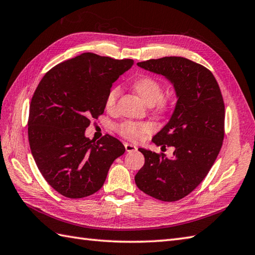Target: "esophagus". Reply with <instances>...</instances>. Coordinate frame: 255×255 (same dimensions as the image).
<instances>
[{"mask_svg": "<svg viewBox=\"0 0 255 255\" xmlns=\"http://www.w3.org/2000/svg\"><path fill=\"white\" fill-rule=\"evenodd\" d=\"M125 149H126L127 152H133V151H137V147L130 143H125Z\"/></svg>", "mask_w": 255, "mask_h": 255, "instance_id": "34e87169", "label": "esophagus"}]
</instances>
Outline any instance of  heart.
I'll use <instances>...</instances> for the list:
<instances>
[{
    "label": "heart",
    "mask_w": 255,
    "mask_h": 255,
    "mask_svg": "<svg viewBox=\"0 0 255 255\" xmlns=\"http://www.w3.org/2000/svg\"><path fill=\"white\" fill-rule=\"evenodd\" d=\"M132 89L141 99L151 105L152 112L156 115L164 116L171 112L172 99L169 95L163 94V85L158 79L151 75H140L132 81ZM119 96V89L114 86L107 92L104 101V106L107 112H113L116 107L117 99ZM116 131L125 139L130 141H140L147 134L153 131L152 124L142 122L126 121L116 126Z\"/></svg>",
    "instance_id": "1"
}]
</instances>
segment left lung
I'll list each match as a JSON object with an SVG mask.
<instances>
[{
	"instance_id": "1",
	"label": "left lung",
	"mask_w": 255,
	"mask_h": 255,
	"mask_svg": "<svg viewBox=\"0 0 255 255\" xmlns=\"http://www.w3.org/2000/svg\"><path fill=\"white\" fill-rule=\"evenodd\" d=\"M174 84L175 111L152 142L174 148L172 158L139 149L144 165L134 176L138 188L162 202H176L192 193L215 163L225 137V103L214 74L183 57H163L138 62Z\"/></svg>"
}]
</instances>
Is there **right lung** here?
<instances>
[{
    "mask_svg": "<svg viewBox=\"0 0 255 255\" xmlns=\"http://www.w3.org/2000/svg\"><path fill=\"white\" fill-rule=\"evenodd\" d=\"M132 63L85 52L57 64L38 84L29 107V145L41 175L62 196L96 193L124 154L118 139L106 133L95 142L84 131L104 113L107 92Z\"/></svg>",
    "mask_w": 255,
    "mask_h": 255,
    "instance_id": "right-lung-1",
    "label": "right lung"
}]
</instances>
